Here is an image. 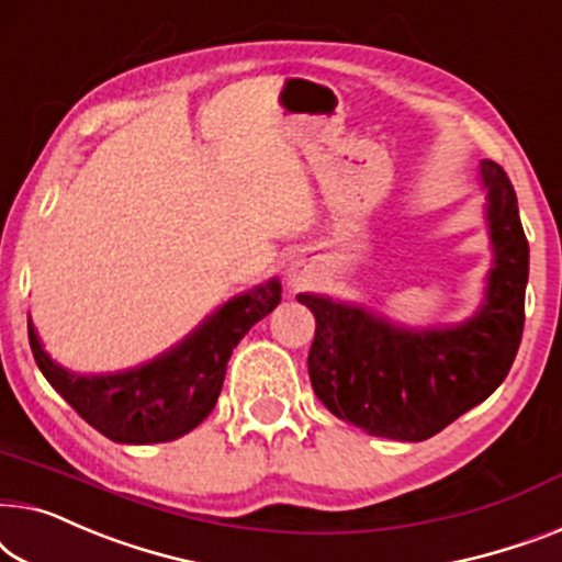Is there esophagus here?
Instances as JSON below:
<instances>
[{
  "label": "esophagus",
  "mask_w": 562,
  "mask_h": 562,
  "mask_svg": "<svg viewBox=\"0 0 562 562\" xmlns=\"http://www.w3.org/2000/svg\"><path fill=\"white\" fill-rule=\"evenodd\" d=\"M288 278H290V284H295V288H303V284L311 280V270H307V265L295 262L290 267Z\"/></svg>",
  "instance_id": "1"
}]
</instances>
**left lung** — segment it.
I'll use <instances>...</instances> for the list:
<instances>
[{
    "label": "left lung",
    "instance_id": "1",
    "mask_svg": "<svg viewBox=\"0 0 562 562\" xmlns=\"http://www.w3.org/2000/svg\"><path fill=\"white\" fill-rule=\"evenodd\" d=\"M494 247L486 297L458 326L405 328L369 307L297 295L315 315L307 374L336 417L369 436L428 440L509 374L525 328L529 247L507 172L481 160Z\"/></svg>",
    "mask_w": 562,
    "mask_h": 562
}]
</instances>
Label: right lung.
I'll use <instances>...</instances> for the list:
<instances>
[{
    "label": "right lung",
    "instance_id": "obj_1",
    "mask_svg": "<svg viewBox=\"0 0 562 562\" xmlns=\"http://www.w3.org/2000/svg\"><path fill=\"white\" fill-rule=\"evenodd\" d=\"M280 295L278 280L241 292L178 346L116 374H74L63 369L45 353L33 321H27L30 349L53 390L101 436L132 446L176 440L199 428L216 407L234 346L280 305Z\"/></svg>",
    "mask_w": 562,
    "mask_h": 562
}]
</instances>
